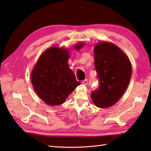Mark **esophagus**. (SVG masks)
I'll return each mask as SVG.
<instances>
[{
  "instance_id": "esophagus-1",
  "label": "esophagus",
  "mask_w": 151,
  "mask_h": 151,
  "mask_svg": "<svg viewBox=\"0 0 151 151\" xmlns=\"http://www.w3.org/2000/svg\"><path fill=\"white\" fill-rule=\"evenodd\" d=\"M82 84H84L85 86H86L88 84V80L87 79H85L84 81H82Z\"/></svg>"
}]
</instances>
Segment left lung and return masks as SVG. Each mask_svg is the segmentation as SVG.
I'll list each match as a JSON object with an SVG mask.
<instances>
[{"label":"left lung","instance_id":"left-lung-1","mask_svg":"<svg viewBox=\"0 0 151 151\" xmlns=\"http://www.w3.org/2000/svg\"><path fill=\"white\" fill-rule=\"evenodd\" d=\"M94 59L99 86L91 92V99L96 106L109 108L126 91L132 75V65L123 50L108 42L95 45Z\"/></svg>","mask_w":151,"mask_h":151}]
</instances>
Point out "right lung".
I'll return each mask as SVG.
<instances>
[{"mask_svg": "<svg viewBox=\"0 0 151 151\" xmlns=\"http://www.w3.org/2000/svg\"><path fill=\"white\" fill-rule=\"evenodd\" d=\"M83 43L75 45L80 50ZM69 50L52 47L41 54L31 73L35 91L48 105L63 104L69 95L81 84L69 67Z\"/></svg>", "mask_w": 151, "mask_h": 151, "instance_id": "right-lung-1", "label": "right lung"}]
</instances>
